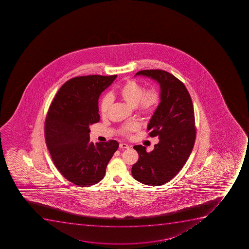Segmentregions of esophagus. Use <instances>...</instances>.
Returning a JSON list of instances; mask_svg holds the SVG:
<instances>
[{
	"mask_svg": "<svg viewBox=\"0 0 249 249\" xmlns=\"http://www.w3.org/2000/svg\"><path fill=\"white\" fill-rule=\"evenodd\" d=\"M119 148H129V146L126 143H121L119 144Z\"/></svg>",
	"mask_w": 249,
	"mask_h": 249,
	"instance_id": "obj_1",
	"label": "esophagus"
}]
</instances>
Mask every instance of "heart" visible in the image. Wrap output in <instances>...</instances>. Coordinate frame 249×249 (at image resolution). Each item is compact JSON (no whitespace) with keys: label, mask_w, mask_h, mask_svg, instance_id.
Returning a JSON list of instances; mask_svg holds the SVG:
<instances>
[{"label":"heart","mask_w":249,"mask_h":249,"mask_svg":"<svg viewBox=\"0 0 249 249\" xmlns=\"http://www.w3.org/2000/svg\"><path fill=\"white\" fill-rule=\"evenodd\" d=\"M118 98L125 101L129 106L136 107L139 112L145 116H150L155 113L160 105V95L155 88L144 90L141 84L132 79H127L123 85L119 87L115 93ZM111 100L108 96H105L100 104V112L102 116H106L110 107ZM140 126L136 123H127L121 129V133L128 136L138 131Z\"/></svg>","instance_id":"heart-1"}]
</instances>
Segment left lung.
Listing matches in <instances>:
<instances>
[{
    "mask_svg": "<svg viewBox=\"0 0 249 249\" xmlns=\"http://www.w3.org/2000/svg\"><path fill=\"white\" fill-rule=\"evenodd\" d=\"M136 75L149 77L160 87V105L147 127L148 136L160 141L150 153L143 146H134L139 160L131 169L135 179L156 187L172 179L192 153L196 135L194 108L183 83L169 72L143 70Z\"/></svg>",
    "mask_w": 249,
    "mask_h": 249,
    "instance_id": "8db88e82",
    "label": "left lung"
}]
</instances>
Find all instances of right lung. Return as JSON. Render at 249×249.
<instances>
[{
    "label": "right lung",
    "instance_id": "obj_1",
    "mask_svg": "<svg viewBox=\"0 0 249 249\" xmlns=\"http://www.w3.org/2000/svg\"><path fill=\"white\" fill-rule=\"evenodd\" d=\"M117 75L71 79L57 91L45 123L48 149L55 166L68 181L89 187L102 180L118 148L116 141L90 142L89 126L100 121L98 99Z\"/></svg>",
    "mask_w": 249,
    "mask_h": 249
}]
</instances>
